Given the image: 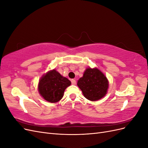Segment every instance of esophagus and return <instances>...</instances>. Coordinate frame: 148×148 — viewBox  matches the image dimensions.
Listing matches in <instances>:
<instances>
[{
	"instance_id": "obj_1",
	"label": "esophagus",
	"mask_w": 148,
	"mask_h": 148,
	"mask_svg": "<svg viewBox=\"0 0 148 148\" xmlns=\"http://www.w3.org/2000/svg\"><path fill=\"white\" fill-rule=\"evenodd\" d=\"M71 84H73V85L76 84V83H77V82H76V80H75V79H71Z\"/></svg>"
}]
</instances>
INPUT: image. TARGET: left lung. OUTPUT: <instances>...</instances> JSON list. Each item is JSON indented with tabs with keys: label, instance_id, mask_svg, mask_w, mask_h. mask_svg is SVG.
I'll return each instance as SVG.
<instances>
[{
	"label": "left lung",
	"instance_id": "1",
	"mask_svg": "<svg viewBox=\"0 0 148 148\" xmlns=\"http://www.w3.org/2000/svg\"><path fill=\"white\" fill-rule=\"evenodd\" d=\"M77 85L87 99L96 101L107 94L109 81L101 70L89 67L84 71L83 77L79 79Z\"/></svg>",
	"mask_w": 148,
	"mask_h": 148
}]
</instances>
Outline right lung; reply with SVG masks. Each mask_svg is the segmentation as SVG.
Returning a JSON list of instances; mask_svg holds the SVG:
<instances>
[{"label": "right lung", "instance_id": "obj_1", "mask_svg": "<svg viewBox=\"0 0 148 148\" xmlns=\"http://www.w3.org/2000/svg\"><path fill=\"white\" fill-rule=\"evenodd\" d=\"M70 84L71 82L69 79L62 77L53 69L48 71L40 79L38 91L46 101L55 103L63 97L65 89Z\"/></svg>", "mask_w": 148, "mask_h": 148}]
</instances>
